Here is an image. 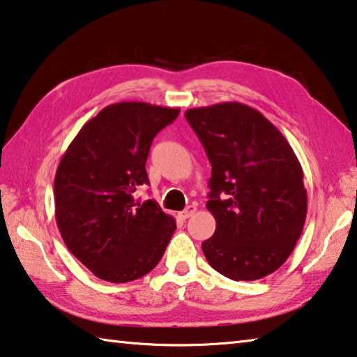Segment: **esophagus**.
<instances>
[{
    "mask_svg": "<svg viewBox=\"0 0 357 357\" xmlns=\"http://www.w3.org/2000/svg\"><path fill=\"white\" fill-rule=\"evenodd\" d=\"M196 210H197V207L196 205H188V207H186L183 211H180V218H182V220H188L190 216H192L196 213Z\"/></svg>",
    "mask_w": 357,
    "mask_h": 357,
    "instance_id": "obj_1",
    "label": "esophagus"
}]
</instances>
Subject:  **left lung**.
Returning <instances> with one entry per match:
<instances>
[{"mask_svg": "<svg viewBox=\"0 0 357 357\" xmlns=\"http://www.w3.org/2000/svg\"><path fill=\"white\" fill-rule=\"evenodd\" d=\"M211 165L207 208L215 235L202 243L211 268L257 280L284 265L307 215L303 167L284 135L251 106L218 103L185 112Z\"/></svg>", "mask_w": 357, "mask_h": 357, "instance_id": "8db88e82", "label": "left lung"}]
</instances>
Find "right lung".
<instances>
[{
    "instance_id": "1",
    "label": "right lung",
    "mask_w": 357,
    "mask_h": 357,
    "mask_svg": "<svg viewBox=\"0 0 357 357\" xmlns=\"http://www.w3.org/2000/svg\"><path fill=\"white\" fill-rule=\"evenodd\" d=\"M178 108L144 102L106 106L67 147L54 177V215L62 240L98 279L123 284L158 265L175 220L149 199L135 201L149 183L150 144Z\"/></svg>"
}]
</instances>
